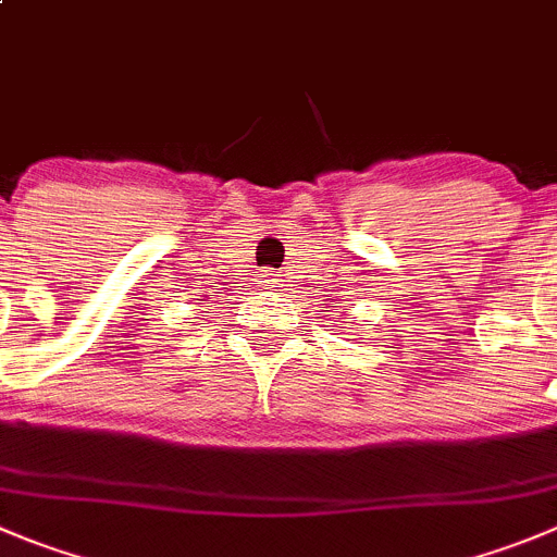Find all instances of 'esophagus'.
<instances>
[{
  "label": "esophagus",
  "mask_w": 557,
  "mask_h": 557,
  "mask_svg": "<svg viewBox=\"0 0 557 557\" xmlns=\"http://www.w3.org/2000/svg\"><path fill=\"white\" fill-rule=\"evenodd\" d=\"M263 283H267V288L277 290V288H280V285H283V280H263Z\"/></svg>",
  "instance_id": "obj_1"
}]
</instances>
